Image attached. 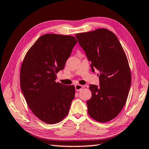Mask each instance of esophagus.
<instances>
[{
  "label": "esophagus",
  "instance_id": "obj_1",
  "mask_svg": "<svg viewBox=\"0 0 149 149\" xmlns=\"http://www.w3.org/2000/svg\"><path fill=\"white\" fill-rule=\"evenodd\" d=\"M75 91H81L83 88V86L82 85L77 84V85L75 86Z\"/></svg>",
  "mask_w": 149,
  "mask_h": 149
}]
</instances>
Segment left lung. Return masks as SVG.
I'll list each match as a JSON object with an SVG mask.
<instances>
[{"label": "left lung", "mask_w": 149, "mask_h": 149, "mask_svg": "<svg viewBox=\"0 0 149 149\" xmlns=\"http://www.w3.org/2000/svg\"><path fill=\"white\" fill-rule=\"evenodd\" d=\"M94 72H100V86L91 84L87 101L89 115L106 123L116 118L127 102L132 76L128 61L116 36L105 28L75 35Z\"/></svg>", "instance_id": "8db88e82"}]
</instances>
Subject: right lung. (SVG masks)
Here are the masks:
<instances>
[{
    "label": "right lung",
    "mask_w": 149,
    "mask_h": 149,
    "mask_svg": "<svg viewBox=\"0 0 149 149\" xmlns=\"http://www.w3.org/2000/svg\"><path fill=\"white\" fill-rule=\"evenodd\" d=\"M77 42L72 36L46 34L33 45L22 61V92L31 111L45 123H58L69 112L75 87L55 81Z\"/></svg>",
    "instance_id": "obj_1"
}]
</instances>
